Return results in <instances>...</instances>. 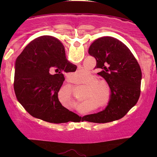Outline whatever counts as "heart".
<instances>
[{
	"label": "heart",
	"mask_w": 157,
	"mask_h": 157,
	"mask_svg": "<svg viewBox=\"0 0 157 157\" xmlns=\"http://www.w3.org/2000/svg\"><path fill=\"white\" fill-rule=\"evenodd\" d=\"M87 82H89V87L90 89V94L92 97L99 100L104 97V93L106 95H110L111 90L109 83L104 80H97L94 76H90L88 78Z\"/></svg>",
	"instance_id": "obj_1"
}]
</instances>
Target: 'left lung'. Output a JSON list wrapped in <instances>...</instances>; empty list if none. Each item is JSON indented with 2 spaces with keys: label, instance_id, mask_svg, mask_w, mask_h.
I'll return each mask as SVG.
<instances>
[{
  "label": "left lung",
  "instance_id": "8db88e82",
  "mask_svg": "<svg viewBox=\"0 0 157 157\" xmlns=\"http://www.w3.org/2000/svg\"><path fill=\"white\" fill-rule=\"evenodd\" d=\"M89 53L96 60L98 73L109 83L110 99L104 110L86 115L88 121L107 123L121 119L138 101L141 93V71L127 46L107 36L92 43Z\"/></svg>",
  "mask_w": 157,
  "mask_h": 157
}]
</instances>
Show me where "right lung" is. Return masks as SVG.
Returning <instances> with one entry per match:
<instances>
[{"instance_id": "obj_1", "label": "right lung", "mask_w": 157, "mask_h": 157, "mask_svg": "<svg viewBox=\"0 0 157 157\" xmlns=\"http://www.w3.org/2000/svg\"><path fill=\"white\" fill-rule=\"evenodd\" d=\"M15 66V94L27 112L49 123L68 122L71 111L62 106L58 93L64 73L77 67L67 61L61 42L50 36L36 38L18 56Z\"/></svg>"}]
</instances>
